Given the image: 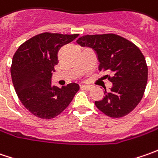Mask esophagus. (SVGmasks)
<instances>
[{"mask_svg":"<svg viewBox=\"0 0 158 158\" xmlns=\"http://www.w3.org/2000/svg\"><path fill=\"white\" fill-rule=\"evenodd\" d=\"M91 86L90 85H82L81 86V89H85V90H89V89H91Z\"/></svg>","mask_w":158,"mask_h":158,"instance_id":"esophagus-1","label":"esophagus"}]
</instances>
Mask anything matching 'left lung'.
<instances>
[{
    "label": "left lung",
    "mask_w": 158,
    "mask_h": 158,
    "mask_svg": "<svg viewBox=\"0 0 158 158\" xmlns=\"http://www.w3.org/2000/svg\"><path fill=\"white\" fill-rule=\"evenodd\" d=\"M81 46L94 50L99 71L112 82L110 91L104 90L102 100L95 101L98 110L112 118L131 112L143 98L148 80V67L141 50L134 43L116 34L85 35L76 40Z\"/></svg>",
    "instance_id": "obj_1"
}]
</instances>
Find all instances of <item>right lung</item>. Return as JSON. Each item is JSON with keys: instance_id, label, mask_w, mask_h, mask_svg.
Instances as JSON below:
<instances>
[{"instance_id": "add662e5", "label": "right lung", "mask_w": 158, "mask_h": 158, "mask_svg": "<svg viewBox=\"0 0 158 158\" xmlns=\"http://www.w3.org/2000/svg\"><path fill=\"white\" fill-rule=\"evenodd\" d=\"M78 36L44 32L25 41L15 52L10 68L12 82L22 104L36 117L58 116L79 90L75 82L59 88L51 82L60 48Z\"/></svg>"}]
</instances>
